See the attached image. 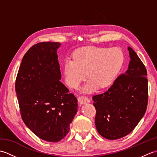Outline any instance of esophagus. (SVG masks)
I'll list each match as a JSON object with an SVG mask.
<instances>
[{
    "label": "esophagus",
    "instance_id": "34e87169",
    "mask_svg": "<svg viewBox=\"0 0 157 157\" xmlns=\"http://www.w3.org/2000/svg\"><path fill=\"white\" fill-rule=\"evenodd\" d=\"M78 102L79 104H81V105L88 104V103L90 102V100L86 97V96H79V97H78Z\"/></svg>",
    "mask_w": 157,
    "mask_h": 157
}]
</instances>
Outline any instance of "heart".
<instances>
[{"label":"heart","instance_id":"b5f03b06","mask_svg":"<svg viewBox=\"0 0 157 157\" xmlns=\"http://www.w3.org/2000/svg\"><path fill=\"white\" fill-rule=\"evenodd\" d=\"M63 66L65 81L69 87L78 88L86 78L88 82L82 88L84 93H92L99 87L105 89L116 80L124 61L123 52L118 48L85 46L73 52Z\"/></svg>","mask_w":157,"mask_h":157}]
</instances>
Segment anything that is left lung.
<instances>
[{"instance_id": "obj_1", "label": "left lung", "mask_w": 157, "mask_h": 157, "mask_svg": "<svg viewBox=\"0 0 157 157\" xmlns=\"http://www.w3.org/2000/svg\"><path fill=\"white\" fill-rule=\"evenodd\" d=\"M128 50L130 58L128 70L107 91L92 97L96 129L109 140L121 138L131 133L147 108V71L134 50L131 47Z\"/></svg>"}]
</instances>
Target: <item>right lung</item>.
<instances>
[{"label":"right lung","mask_w":157,"mask_h":157,"mask_svg":"<svg viewBox=\"0 0 157 157\" xmlns=\"http://www.w3.org/2000/svg\"><path fill=\"white\" fill-rule=\"evenodd\" d=\"M59 42H40L23 56L15 91L25 125L43 140L56 142L69 132L78 100L61 82Z\"/></svg>","instance_id":"add662e5"}]
</instances>
